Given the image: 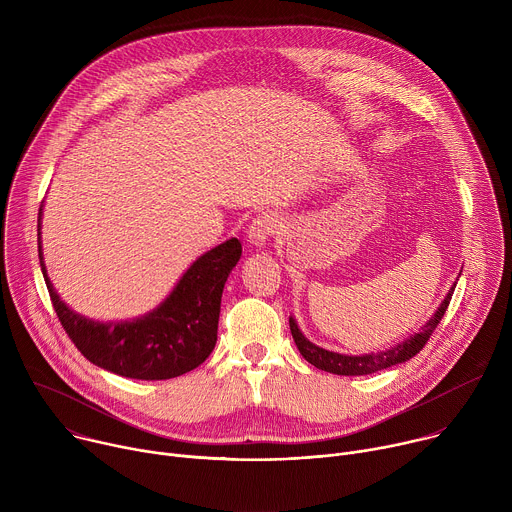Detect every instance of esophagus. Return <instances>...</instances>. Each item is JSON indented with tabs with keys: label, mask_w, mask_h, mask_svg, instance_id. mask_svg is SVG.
I'll use <instances>...</instances> for the list:
<instances>
[{
	"label": "esophagus",
	"mask_w": 512,
	"mask_h": 512,
	"mask_svg": "<svg viewBox=\"0 0 512 512\" xmlns=\"http://www.w3.org/2000/svg\"><path fill=\"white\" fill-rule=\"evenodd\" d=\"M279 218L271 212H263L259 214L255 221L249 225V243H253L255 247H263L277 231H279Z\"/></svg>",
	"instance_id": "1"
}]
</instances>
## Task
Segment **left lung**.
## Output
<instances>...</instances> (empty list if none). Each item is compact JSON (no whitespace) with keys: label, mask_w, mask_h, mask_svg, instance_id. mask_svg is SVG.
Listing matches in <instances>:
<instances>
[{"label":"left lung","mask_w":512,"mask_h":512,"mask_svg":"<svg viewBox=\"0 0 512 512\" xmlns=\"http://www.w3.org/2000/svg\"><path fill=\"white\" fill-rule=\"evenodd\" d=\"M456 287V285H454ZM454 287L450 289V294L446 296V300L442 302V306L437 308V312L429 318V322L421 328V332L413 334L411 338H407L405 342L401 344H395L391 346L389 350H383V352H371V354H362V356H346V354H338V352H330V350H324L316 344H312L298 328L296 320L289 318V330H291V336H294L296 340V346L298 350L302 352V356L314 364L316 369H322L326 373H332V375H344V377H356V375H371V373H377V371H383V369H389L393 367V364H399V362H405L409 358H413L423 346L425 342L429 340V336L433 334V330L437 328V324L442 322L448 306H450V300H452V294H454Z\"/></svg>","instance_id":"left-lung-1"}]
</instances>
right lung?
I'll list each match as a JSON object with an SVG mask.
<instances>
[{"mask_svg":"<svg viewBox=\"0 0 512 512\" xmlns=\"http://www.w3.org/2000/svg\"><path fill=\"white\" fill-rule=\"evenodd\" d=\"M38 257L54 312L81 354L97 367L115 375L141 381H162L196 369L212 352L223 287L241 259V243L229 239L198 257L166 302L152 314L133 322L109 324L93 322L72 312L58 298L46 275L40 247Z\"/></svg>","mask_w":512,"mask_h":512,"instance_id":"add662e5","label":"right lung"}]
</instances>
